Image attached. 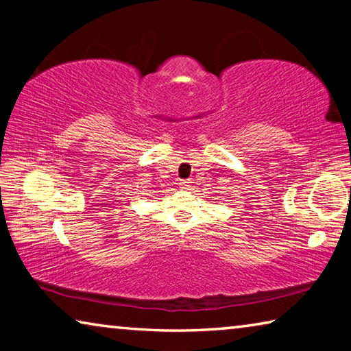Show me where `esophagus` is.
I'll use <instances>...</instances> for the list:
<instances>
[{
    "label": "esophagus",
    "mask_w": 351,
    "mask_h": 351,
    "mask_svg": "<svg viewBox=\"0 0 351 351\" xmlns=\"http://www.w3.org/2000/svg\"><path fill=\"white\" fill-rule=\"evenodd\" d=\"M190 184H192V182H190V180H181V181H180V186H181V189H184V190H187V189L190 187Z\"/></svg>",
    "instance_id": "1"
}]
</instances>
